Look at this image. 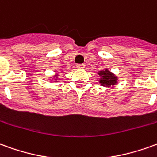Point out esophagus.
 <instances>
[{"label": "esophagus", "instance_id": "34e87169", "mask_svg": "<svg viewBox=\"0 0 157 157\" xmlns=\"http://www.w3.org/2000/svg\"><path fill=\"white\" fill-rule=\"evenodd\" d=\"M76 68L77 69H84L85 68V65H76Z\"/></svg>", "mask_w": 157, "mask_h": 157}]
</instances>
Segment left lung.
<instances>
[{
    "label": "left lung",
    "mask_w": 157,
    "mask_h": 157,
    "mask_svg": "<svg viewBox=\"0 0 157 157\" xmlns=\"http://www.w3.org/2000/svg\"><path fill=\"white\" fill-rule=\"evenodd\" d=\"M98 75H99V84L104 87L111 86L112 88H113L118 84V77L114 73L110 71L108 68H104L98 72Z\"/></svg>",
    "instance_id": "obj_1"
}]
</instances>
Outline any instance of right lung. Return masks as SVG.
<instances>
[{
	"label": "right lung",
	"instance_id": "1",
	"mask_svg": "<svg viewBox=\"0 0 157 157\" xmlns=\"http://www.w3.org/2000/svg\"><path fill=\"white\" fill-rule=\"evenodd\" d=\"M59 73H57V71H55V74L52 75L51 77H49L48 80H49L50 82H53V83H54V82H55V83H57V82H59Z\"/></svg>",
	"mask_w": 157,
	"mask_h": 157
}]
</instances>
